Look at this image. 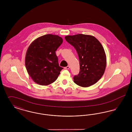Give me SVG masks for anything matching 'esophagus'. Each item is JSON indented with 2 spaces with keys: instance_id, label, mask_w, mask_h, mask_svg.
<instances>
[{
  "instance_id": "34e87169",
  "label": "esophagus",
  "mask_w": 132,
  "mask_h": 132,
  "mask_svg": "<svg viewBox=\"0 0 132 132\" xmlns=\"http://www.w3.org/2000/svg\"><path fill=\"white\" fill-rule=\"evenodd\" d=\"M65 69H69L70 68V66H67V67H65L64 68Z\"/></svg>"
}]
</instances>
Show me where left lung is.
Wrapping results in <instances>:
<instances>
[{"mask_svg": "<svg viewBox=\"0 0 132 132\" xmlns=\"http://www.w3.org/2000/svg\"><path fill=\"white\" fill-rule=\"evenodd\" d=\"M66 40L74 47L80 61V72L73 78L79 86L88 87L97 82L104 74L106 57L104 48L94 36L78 34L67 36Z\"/></svg>", "mask_w": 132, "mask_h": 132, "instance_id": "obj_1", "label": "left lung"}]
</instances>
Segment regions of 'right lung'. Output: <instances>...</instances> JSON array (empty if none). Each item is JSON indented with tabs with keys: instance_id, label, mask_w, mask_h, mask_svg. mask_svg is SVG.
Wrapping results in <instances>:
<instances>
[{
	"instance_id": "add662e5",
	"label": "right lung",
	"mask_w": 132,
	"mask_h": 132,
	"mask_svg": "<svg viewBox=\"0 0 132 132\" xmlns=\"http://www.w3.org/2000/svg\"><path fill=\"white\" fill-rule=\"evenodd\" d=\"M62 42L59 36L47 34L37 38L29 45L25 65L34 82L47 86L56 80L63 68L59 66L55 51Z\"/></svg>"
}]
</instances>
